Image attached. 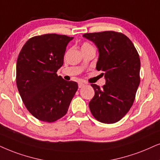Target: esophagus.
<instances>
[{
	"label": "esophagus",
	"instance_id": "obj_1",
	"mask_svg": "<svg viewBox=\"0 0 160 160\" xmlns=\"http://www.w3.org/2000/svg\"><path fill=\"white\" fill-rule=\"evenodd\" d=\"M85 86L84 83H82V82H80V83L78 84V87L79 88H82Z\"/></svg>",
	"mask_w": 160,
	"mask_h": 160
}]
</instances>
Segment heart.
Masks as SVG:
<instances>
[{"label": "heart", "instance_id": "b5f03b06", "mask_svg": "<svg viewBox=\"0 0 160 160\" xmlns=\"http://www.w3.org/2000/svg\"><path fill=\"white\" fill-rule=\"evenodd\" d=\"M89 46H92L90 45L89 43H84L83 44H82V48H86V47H89Z\"/></svg>", "mask_w": 160, "mask_h": 160}]
</instances>
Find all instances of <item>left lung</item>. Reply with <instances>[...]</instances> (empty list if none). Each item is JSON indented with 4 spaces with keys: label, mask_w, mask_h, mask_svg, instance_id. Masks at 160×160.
<instances>
[{
    "label": "left lung",
    "mask_w": 160,
    "mask_h": 160,
    "mask_svg": "<svg viewBox=\"0 0 160 160\" xmlns=\"http://www.w3.org/2000/svg\"><path fill=\"white\" fill-rule=\"evenodd\" d=\"M98 48L96 68L102 71L106 84L100 88L92 84L94 96L89 108L101 122L114 123L130 110L135 99L140 78V60L131 40L120 32L106 31L84 34Z\"/></svg>",
    "instance_id": "obj_1"
}]
</instances>
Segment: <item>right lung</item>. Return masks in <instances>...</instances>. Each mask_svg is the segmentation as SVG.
Returning <instances> with one entry per match:
<instances>
[{
	"label": "right lung",
	"instance_id": "1",
	"mask_svg": "<svg viewBox=\"0 0 160 160\" xmlns=\"http://www.w3.org/2000/svg\"><path fill=\"white\" fill-rule=\"evenodd\" d=\"M73 38L57 34L35 36L27 40L18 55V92L27 110L39 120L53 122L63 117L78 90L76 82L57 74Z\"/></svg>",
	"mask_w": 160,
	"mask_h": 160
}]
</instances>
